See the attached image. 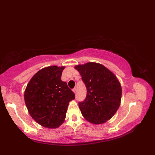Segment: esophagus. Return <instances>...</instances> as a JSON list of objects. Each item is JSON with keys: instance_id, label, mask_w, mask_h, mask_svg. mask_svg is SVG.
Returning a JSON list of instances; mask_svg holds the SVG:
<instances>
[{"instance_id": "1", "label": "esophagus", "mask_w": 155, "mask_h": 155, "mask_svg": "<svg viewBox=\"0 0 155 155\" xmlns=\"http://www.w3.org/2000/svg\"><path fill=\"white\" fill-rule=\"evenodd\" d=\"M72 91H73V92H74V93H75V92H76V91H77V88H76V87H75V88H73V90H72Z\"/></svg>"}]
</instances>
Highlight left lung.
Returning <instances> with one entry per match:
<instances>
[{
  "mask_svg": "<svg viewBox=\"0 0 155 155\" xmlns=\"http://www.w3.org/2000/svg\"><path fill=\"white\" fill-rule=\"evenodd\" d=\"M75 68L87 88L86 98L78 103L83 116L93 124L105 123L115 114L120 105L122 89L117 78L99 63H87Z\"/></svg>",
  "mask_w": 155,
  "mask_h": 155,
  "instance_id": "left-lung-1",
  "label": "left lung"
}]
</instances>
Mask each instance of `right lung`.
Listing matches in <instances>:
<instances>
[{
    "label": "right lung",
    "mask_w": 155,
    "mask_h": 155,
    "mask_svg": "<svg viewBox=\"0 0 155 155\" xmlns=\"http://www.w3.org/2000/svg\"><path fill=\"white\" fill-rule=\"evenodd\" d=\"M64 67L43 68L32 77L24 92L29 114L45 127L56 128L64 122L69 102L75 94L61 80Z\"/></svg>",
    "instance_id": "add662e5"
}]
</instances>
